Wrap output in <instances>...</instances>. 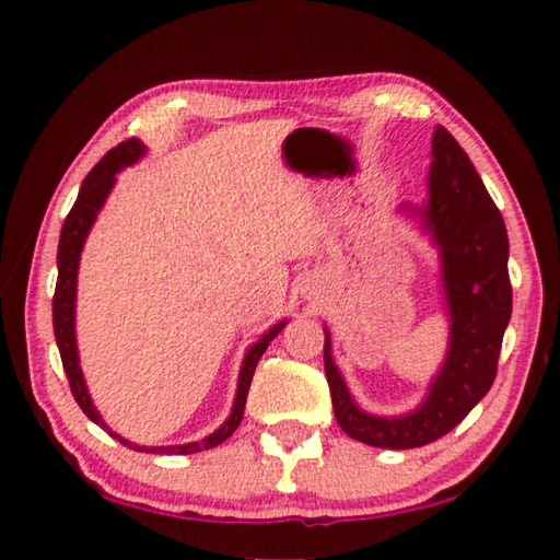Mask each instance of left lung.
<instances>
[{
    "label": "left lung",
    "instance_id": "8db88e82",
    "mask_svg": "<svg viewBox=\"0 0 560 560\" xmlns=\"http://www.w3.org/2000/svg\"><path fill=\"white\" fill-rule=\"evenodd\" d=\"M430 200L412 210L440 249L450 311V348L424 402L410 415L377 417L360 410L330 355L324 363L334 412L348 438L383 450H412L440 440L469 415L497 377L501 340L511 318L509 236L469 155L438 126L432 136Z\"/></svg>",
    "mask_w": 560,
    "mask_h": 560
}]
</instances>
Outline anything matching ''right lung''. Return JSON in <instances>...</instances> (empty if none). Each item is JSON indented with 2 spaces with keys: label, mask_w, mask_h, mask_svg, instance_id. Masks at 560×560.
Returning a JSON list of instances; mask_svg holds the SVG:
<instances>
[{
  "label": "right lung",
  "mask_w": 560,
  "mask_h": 560,
  "mask_svg": "<svg viewBox=\"0 0 560 560\" xmlns=\"http://www.w3.org/2000/svg\"><path fill=\"white\" fill-rule=\"evenodd\" d=\"M143 153H145V145L140 143L138 138H130V140H126V143H120L113 150H108V153L101 158V163L91 170L86 179H83L79 197H75L71 212H69V217H66V222L61 226L59 254H56V264H59V279H56V291H54V336H56V346H59L66 377H69L71 393L81 410L86 412L89 420L101 424V428L106 430L110 438H116L120 444H126V447H132L138 452L195 454V452L217 447V444H222L226 438H232L234 430L240 428V422L244 417L246 395H249V385L254 377V368H257L259 358L264 355V350L269 348L271 340L279 336V330L287 326V320H281V324L267 330V334H264L257 343L246 350L242 371H240V385H236V395H234L232 415L226 417V422L220 430H214L210 438H205L202 442L175 444V447H140V444H132L128 440H122L120 434L110 432V428L101 420L98 410L91 402V395L86 390V381H83V373L79 365V348H75V324H73L75 320V277H79V259H81L83 242H86L91 226H93V222H96V214L101 212L103 202H106V197L113 189V183H116V175L122 167L136 163V160Z\"/></svg>",
  "instance_id": "right-lung-1"
}]
</instances>
